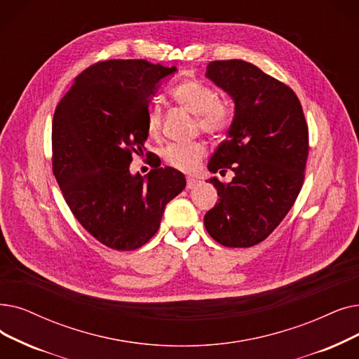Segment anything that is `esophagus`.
<instances>
[{
  "label": "esophagus",
  "instance_id": "esophagus-1",
  "mask_svg": "<svg viewBox=\"0 0 359 359\" xmlns=\"http://www.w3.org/2000/svg\"><path fill=\"white\" fill-rule=\"evenodd\" d=\"M196 184H198V180H196V179H192V177L186 179V189H194Z\"/></svg>",
  "mask_w": 359,
  "mask_h": 359
}]
</instances>
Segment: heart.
Listing matches in <instances>:
<instances>
[{
  "label": "heart",
  "instance_id": "b5f03b06",
  "mask_svg": "<svg viewBox=\"0 0 359 359\" xmlns=\"http://www.w3.org/2000/svg\"><path fill=\"white\" fill-rule=\"evenodd\" d=\"M171 97L184 110L196 116V128L211 136L224 135L233 123L235 110L227 98L218 97L217 90L198 79H186L171 89ZM161 128V105L151 101L147 107V130L157 135ZM207 155L202 142L168 144L163 149V160L184 173H194Z\"/></svg>",
  "mask_w": 359,
  "mask_h": 359
}]
</instances>
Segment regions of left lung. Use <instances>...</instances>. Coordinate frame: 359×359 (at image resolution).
I'll return each mask as SVG.
<instances>
[{"label":"left lung","mask_w":359,"mask_h":359,"mask_svg":"<svg viewBox=\"0 0 359 359\" xmlns=\"http://www.w3.org/2000/svg\"><path fill=\"white\" fill-rule=\"evenodd\" d=\"M207 77L235 100L229 135L208 163L212 173H235L230 183L212 177L218 201L205 217L210 236L227 248L267 239L298 198L308 158V124L296 93L242 60H218Z\"/></svg>","instance_id":"8db88e82"}]
</instances>
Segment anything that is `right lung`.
<instances>
[{
  "label": "right lung",
  "instance_id": "add662e5",
  "mask_svg": "<svg viewBox=\"0 0 359 359\" xmlns=\"http://www.w3.org/2000/svg\"><path fill=\"white\" fill-rule=\"evenodd\" d=\"M175 72L147 60L98 61L55 108L53 173L76 220L116 251L145 245L186 186L173 167L158 164L145 177L129 171L133 155L147 151L149 98Z\"/></svg>",
  "mask_w": 359,
  "mask_h": 359
}]
</instances>
